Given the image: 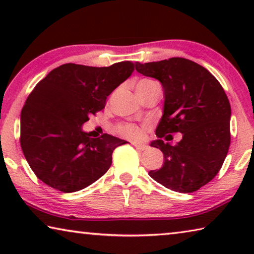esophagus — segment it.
Wrapping results in <instances>:
<instances>
[{
    "instance_id": "esophagus-1",
    "label": "esophagus",
    "mask_w": 254,
    "mask_h": 254,
    "mask_svg": "<svg viewBox=\"0 0 254 254\" xmlns=\"http://www.w3.org/2000/svg\"><path fill=\"white\" fill-rule=\"evenodd\" d=\"M133 145H134L137 150H140V151H144V150L148 149V145H145L143 143H133Z\"/></svg>"
}]
</instances>
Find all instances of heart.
I'll return each mask as SVG.
<instances>
[{
	"label": "heart",
	"instance_id": "heart-1",
	"mask_svg": "<svg viewBox=\"0 0 254 254\" xmlns=\"http://www.w3.org/2000/svg\"><path fill=\"white\" fill-rule=\"evenodd\" d=\"M152 83H154V81L150 80V79L140 80L139 83L136 84L135 89H142V88L145 87V86H148V85L152 84ZM117 132L119 133L120 135L127 137V139H131V140H135L140 136L139 127L134 126V124H131V123L120 124V126L117 127Z\"/></svg>",
	"mask_w": 254,
	"mask_h": 254
}]
</instances>
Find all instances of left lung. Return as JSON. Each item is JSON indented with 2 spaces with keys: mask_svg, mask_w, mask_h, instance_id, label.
<instances>
[{
  "mask_svg": "<svg viewBox=\"0 0 254 254\" xmlns=\"http://www.w3.org/2000/svg\"><path fill=\"white\" fill-rule=\"evenodd\" d=\"M137 72L160 81L165 94L163 114L151 147L160 149L165 162L150 177L178 192H192L209 183L222 168L231 143V105L215 77L189 59L174 57L161 62L135 63ZM179 131L183 139L175 146Z\"/></svg>",
  "mask_w": 254,
  "mask_h": 254,
  "instance_id": "left-lung-1",
  "label": "left lung"
}]
</instances>
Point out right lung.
Here are the masks:
<instances>
[{"label":"right lung","mask_w":254,"mask_h":254,"mask_svg":"<svg viewBox=\"0 0 254 254\" xmlns=\"http://www.w3.org/2000/svg\"><path fill=\"white\" fill-rule=\"evenodd\" d=\"M134 70L132 62L110 67L65 64L36 85L21 111L20 143L30 168L41 182L63 192L84 189L104 175L112 153L127 141L81 130L91 115Z\"/></svg>","instance_id":"right-lung-1"}]
</instances>
